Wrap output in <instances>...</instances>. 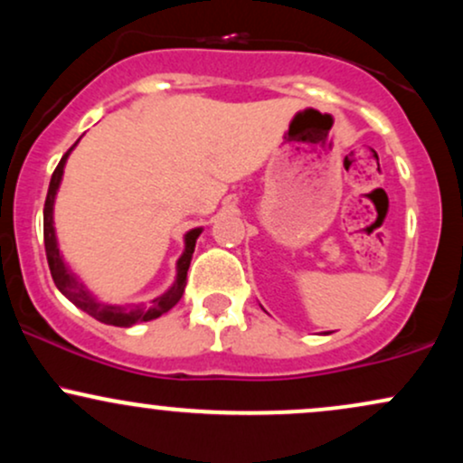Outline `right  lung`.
Segmentation results:
<instances>
[{
    "label": "right lung",
    "instance_id": "obj_1",
    "mask_svg": "<svg viewBox=\"0 0 463 463\" xmlns=\"http://www.w3.org/2000/svg\"><path fill=\"white\" fill-rule=\"evenodd\" d=\"M76 143L69 147L65 156H62L61 163H58V167L54 169V174H52L50 189H47V198H45L43 237H45V254H47V263H50L52 279H54V283L58 289H61V294L71 300L78 309L89 313V316L95 317V320L110 324V326H132V324L137 322L156 320V317H161L163 313H167L180 298H183V291L184 287H187V269L195 250V239L200 237L202 228H194V231H189L187 235H184V252L180 254L176 263V280H174V285L169 287L165 294L158 296V298H154L150 307H143V305L119 307V305H104V302H99L91 291L82 285V280H80L78 276L67 268L65 259H62L61 250H58V241H56V228H54L56 191L61 187L67 156L71 154L73 147H76Z\"/></svg>",
    "mask_w": 463,
    "mask_h": 463
}]
</instances>
